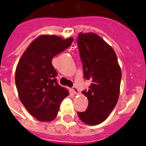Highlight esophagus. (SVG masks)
<instances>
[{"instance_id":"1","label":"esophagus","mask_w":146,"mask_h":146,"mask_svg":"<svg viewBox=\"0 0 146 146\" xmlns=\"http://www.w3.org/2000/svg\"><path fill=\"white\" fill-rule=\"evenodd\" d=\"M72 90H73V93L76 94V95L80 94V91H79V89H78L76 87H73V88H72Z\"/></svg>"}]
</instances>
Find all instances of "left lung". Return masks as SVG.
<instances>
[{"label": "left lung", "mask_w": 146, "mask_h": 146, "mask_svg": "<svg viewBox=\"0 0 146 146\" xmlns=\"http://www.w3.org/2000/svg\"><path fill=\"white\" fill-rule=\"evenodd\" d=\"M77 43L84 76L92 82L89 90L82 92L89 107L84 112H77L78 116L86 124H99L117 103L121 69L113 48L96 33H80Z\"/></svg>", "instance_id": "obj_1"}]
</instances>
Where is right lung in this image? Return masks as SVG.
Returning <instances> with one entry per match:
<instances>
[{
    "label": "right lung",
    "mask_w": 146,
    "mask_h": 146,
    "mask_svg": "<svg viewBox=\"0 0 146 146\" xmlns=\"http://www.w3.org/2000/svg\"><path fill=\"white\" fill-rule=\"evenodd\" d=\"M72 37L42 35L34 39L20 57L15 82L20 102L31 115L39 121L50 122L56 118L60 104L69 92L57 83L53 57L66 49Z\"/></svg>",
    "instance_id": "1"
}]
</instances>
